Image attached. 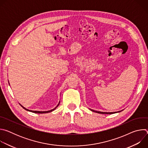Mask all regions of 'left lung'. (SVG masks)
Returning <instances> with one entry per match:
<instances>
[{
	"label": "left lung",
	"mask_w": 148,
	"mask_h": 148,
	"mask_svg": "<svg viewBox=\"0 0 148 148\" xmlns=\"http://www.w3.org/2000/svg\"><path fill=\"white\" fill-rule=\"evenodd\" d=\"M91 111H93V112H97V113H99V114H115V113H117V112H119L120 111H118V112H100V111H94L93 110H91Z\"/></svg>",
	"instance_id": "left-lung-1"
}]
</instances>
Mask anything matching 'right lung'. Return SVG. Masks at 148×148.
<instances>
[{
    "mask_svg": "<svg viewBox=\"0 0 148 148\" xmlns=\"http://www.w3.org/2000/svg\"><path fill=\"white\" fill-rule=\"evenodd\" d=\"M59 103H60V102H59V103H58V104L57 105V107L55 108H54V109H53V110H50V111H32V110H28V109H26V108H25L24 107H23L22 105L21 104H20V105H21V107H22L23 109H25V110H26V111H30V112H33V113H36V114H46V113H49V112H52L53 111H54V110H55L56 109V108L59 105Z\"/></svg>",
    "mask_w": 148,
    "mask_h": 148,
    "instance_id": "1",
    "label": "right lung"
}]
</instances>
